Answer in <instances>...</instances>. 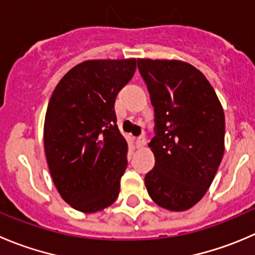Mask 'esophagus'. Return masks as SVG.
I'll return each instance as SVG.
<instances>
[{
    "label": "esophagus",
    "mask_w": 255,
    "mask_h": 255,
    "mask_svg": "<svg viewBox=\"0 0 255 255\" xmlns=\"http://www.w3.org/2000/svg\"><path fill=\"white\" fill-rule=\"evenodd\" d=\"M135 144H137V148L144 147V145H145V138L138 137L137 139H135Z\"/></svg>",
    "instance_id": "1"
}]
</instances>
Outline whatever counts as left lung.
<instances>
[{
  "mask_svg": "<svg viewBox=\"0 0 255 255\" xmlns=\"http://www.w3.org/2000/svg\"><path fill=\"white\" fill-rule=\"evenodd\" d=\"M154 107L149 145L155 158L144 183L162 208L182 212L198 203L213 182L224 153L226 121L216 91L189 63L137 59Z\"/></svg>",
  "mask_w": 255,
  "mask_h": 255,
  "instance_id": "obj_1",
  "label": "left lung"
}]
</instances>
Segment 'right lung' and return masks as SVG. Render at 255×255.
I'll return each instance as SVG.
<instances>
[{"mask_svg":"<svg viewBox=\"0 0 255 255\" xmlns=\"http://www.w3.org/2000/svg\"><path fill=\"white\" fill-rule=\"evenodd\" d=\"M134 72V58L85 61L52 93L44 152L58 193L77 211H102L120 194L128 144L118 129L115 102Z\"/></svg>","mask_w":255,"mask_h":255,"instance_id":"add662e5","label":"right lung"}]
</instances>
